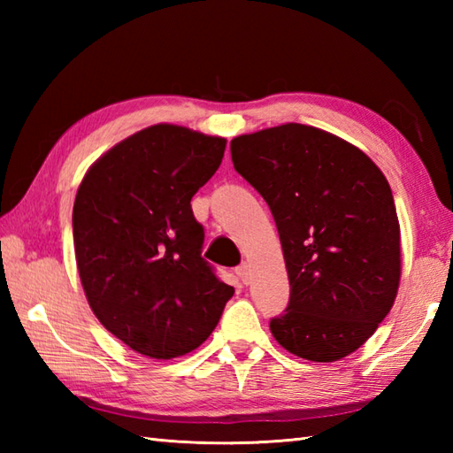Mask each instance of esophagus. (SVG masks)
Here are the masks:
<instances>
[{
    "label": "esophagus",
    "mask_w": 453,
    "mask_h": 453,
    "mask_svg": "<svg viewBox=\"0 0 453 453\" xmlns=\"http://www.w3.org/2000/svg\"><path fill=\"white\" fill-rule=\"evenodd\" d=\"M235 274L239 276V280H242L243 284H249V280H251V266H249L247 263L239 265V266L235 268Z\"/></svg>",
    "instance_id": "34e87169"
}]
</instances>
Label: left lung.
<instances>
[{"mask_svg":"<svg viewBox=\"0 0 453 453\" xmlns=\"http://www.w3.org/2000/svg\"><path fill=\"white\" fill-rule=\"evenodd\" d=\"M232 161L266 200L280 235L290 302L271 319L274 339L311 362L360 349L399 288L388 179L352 143L294 122L234 138Z\"/></svg>","mask_w":453,"mask_h":453,"instance_id":"obj_1","label":"left lung"}]
</instances>
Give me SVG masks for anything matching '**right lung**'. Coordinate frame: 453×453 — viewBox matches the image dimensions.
Segmentation results:
<instances>
[{
	"mask_svg": "<svg viewBox=\"0 0 453 453\" xmlns=\"http://www.w3.org/2000/svg\"><path fill=\"white\" fill-rule=\"evenodd\" d=\"M224 150V138L156 124L95 161L75 196V261L91 310L150 358L198 349L235 292L202 258L204 227L190 208Z\"/></svg>",
	"mask_w": 453,
	"mask_h": 453,
	"instance_id": "add662e5",
	"label": "right lung"
}]
</instances>
